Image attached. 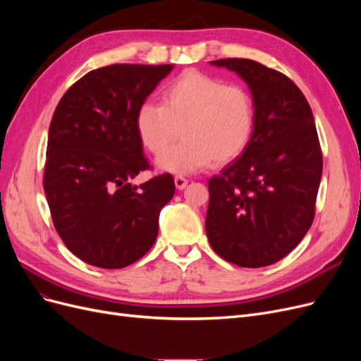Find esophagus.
<instances>
[{
  "label": "esophagus",
  "mask_w": 361,
  "mask_h": 361,
  "mask_svg": "<svg viewBox=\"0 0 361 361\" xmlns=\"http://www.w3.org/2000/svg\"><path fill=\"white\" fill-rule=\"evenodd\" d=\"M174 185H176L178 190H183L188 185V179L183 178V176H176V178H174Z\"/></svg>",
  "instance_id": "obj_1"
}]
</instances>
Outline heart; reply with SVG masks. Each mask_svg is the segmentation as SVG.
Wrapping results in <instances>:
<instances>
[{"mask_svg": "<svg viewBox=\"0 0 361 361\" xmlns=\"http://www.w3.org/2000/svg\"><path fill=\"white\" fill-rule=\"evenodd\" d=\"M161 99L141 105L135 120L141 143L154 155L163 154L183 128V143L157 161L161 170L192 173L212 161L231 162L248 146L255 104L244 87L187 71L166 84Z\"/></svg>", "mask_w": 361, "mask_h": 361, "instance_id": "obj_1", "label": "heart"}]
</instances>
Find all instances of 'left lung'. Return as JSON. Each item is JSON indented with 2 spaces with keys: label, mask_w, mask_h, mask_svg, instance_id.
<instances>
[{
  "label": "left lung",
  "mask_w": 361,
  "mask_h": 361,
  "mask_svg": "<svg viewBox=\"0 0 361 361\" xmlns=\"http://www.w3.org/2000/svg\"><path fill=\"white\" fill-rule=\"evenodd\" d=\"M212 66L235 72L255 104L250 143L209 187L206 235L231 264H276L309 232L322 176V154L313 113L286 75L247 59Z\"/></svg>",
  "instance_id": "obj_1"
}]
</instances>
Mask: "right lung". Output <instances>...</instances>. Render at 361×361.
Returning a JSON list of instances; mask_svg holds the SVG:
<instances>
[{"label":"right lung","instance_id":"add662e5","mask_svg":"<svg viewBox=\"0 0 361 361\" xmlns=\"http://www.w3.org/2000/svg\"><path fill=\"white\" fill-rule=\"evenodd\" d=\"M173 64H111L76 81L54 111L43 190L56 231L85 264L125 268L158 236L159 212L174 180L159 174L130 183L149 169L137 113Z\"/></svg>","mask_w":361,"mask_h":361}]
</instances>
